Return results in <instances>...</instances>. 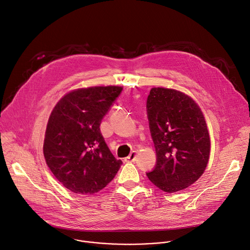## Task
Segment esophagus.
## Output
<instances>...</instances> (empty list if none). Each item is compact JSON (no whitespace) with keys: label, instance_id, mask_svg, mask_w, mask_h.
Listing matches in <instances>:
<instances>
[{"label":"esophagus","instance_id":"1","mask_svg":"<svg viewBox=\"0 0 250 250\" xmlns=\"http://www.w3.org/2000/svg\"><path fill=\"white\" fill-rule=\"evenodd\" d=\"M135 156H137V152H135V151H131V152L129 153V155L125 158V163H132V162H134V160H135Z\"/></svg>","mask_w":250,"mask_h":250}]
</instances>
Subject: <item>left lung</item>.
I'll return each mask as SVG.
<instances>
[{
  "mask_svg": "<svg viewBox=\"0 0 250 250\" xmlns=\"http://www.w3.org/2000/svg\"><path fill=\"white\" fill-rule=\"evenodd\" d=\"M146 112L156 163L146 175L166 192L183 190L201 176L210 151L206 120L196 103L178 90L152 87Z\"/></svg>",
  "mask_w": 250,
  "mask_h": 250,
  "instance_id": "obj_1",
  "label": "left lung"
}]
</instances>
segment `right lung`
I'll return each instance as SVG.
<instances>
[{"mask_svg": "<svg viewBox=\"0 0 250 250\" xmlns=\"http://www.w3.org/2000/svg\"><path fill=\"white\" fill-rule=\"evenodd\" d=\"M122 90L116 85L77 89L62 98L51 113L44 160L60 183L75 193L100 191L123 165L109 150L100 128Z\"/></svg>", "mask_w": 250, "mask_h": 250, "instance_id": "1", "label": "right lung"}]
</instances>
